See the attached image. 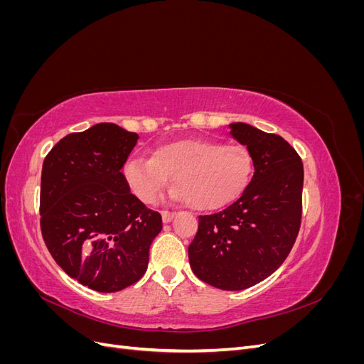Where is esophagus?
I'll use <instances>...</instances> for the list:
<instances>
[{
    "instance_id": "34e87169",
    "label": "esophagus",
    "mask_w": 364,
    "mask_h": 364,
    "mask_svg": "<svg viewBox=\"0 0 364 364\" xmlns=\"http://www.w3.org/2000/svg\"><path fill=\"white\" fill-rule=\"evenodd\" d=\"M161 215H162V222L164 223H168V222H171V218L176 215V213H173V211H162Z\"/></svg>"
}]
</instances>
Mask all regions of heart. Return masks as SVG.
Wrapping results in <instances>:
<instances>
[{
    "label": "heart",
    "instance_id": "1",
    "mask_svg": "<svg viewBox=\"0 0 364 364\" xmlns=\"http://www.w3.org/2000/svg\"><path fill=\"white\" fill-rule=\"evenodd\" d=\"M130 190L153 203L173 174L171 197L188 200L197 211L232 202L250 182L253 156L243 144L215 139H179L158 147L153 156H132L124 164Z\"/></svg>",
    "mask_w": 364,
    "mask_h": 364
}]
</instances>
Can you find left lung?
Wrapping results in <instances>:
<instances>
[{
	"instance_id": "left-lung-1",
	"label": "left lung",
	"mask_w": 364,
	"mask_h": 364,
	"mask_svg": "<svg viewBox=\"0 0 364 364\" xmlns=\"http://www.w3.org/2000/svg\"><path fill=\"white\" fill-rule=\"evenodd\" d=\"M230 135L253 156L249 185L223 211L200 215L188 247L190 266L220 290H245L277 270L289 257L302 218L304 165L282 136L246 123Z\"/></svg>"
}]
</instances>
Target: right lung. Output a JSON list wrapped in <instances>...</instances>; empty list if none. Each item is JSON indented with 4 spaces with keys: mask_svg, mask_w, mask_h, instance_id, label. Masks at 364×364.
I'll use <instances>...</instances> for the list:
<instances>
[{
    "mask_svg": "<svg viewBox=\"0 0 364 364\" xmlns=\"http://www.w3.org/2000/svg\"><path fill=\"white\" fill-rule=\"evenodd\" d=\"M138 135L100 123L62 138L43 159L42 238L60 269L95 291L114 293L141 279L162 217L121 173Z\"/></svg>",
    "mask_w": 364,
    "mask_h": 364,
    "instance_id": "add662e5",
    "label": "right lung"
}]
</instances>
